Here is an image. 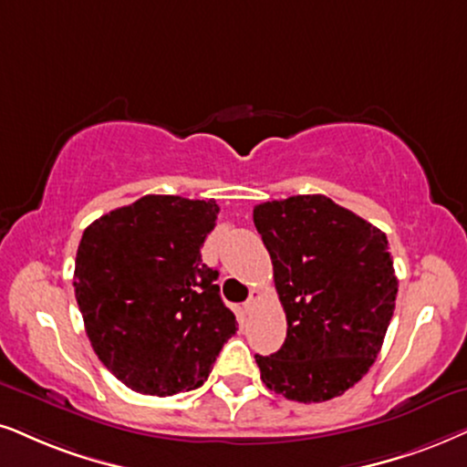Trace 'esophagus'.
<instances>
[{"mask_svg": "<svg viewBox=\"0 0 467 467\" xmlns=\"http://www.w3.org/2000/svg\"><path fill=\"white\" fill-rule=\"evenodd\" d=\"M258 299H261V293H258V291H252V293H250V297H247V302L244 304V310H245V312H252L254 308H256Z\"/></svg>", "mask_w": 467, "mask_h": 467, "instance_id": "esophagus-1", "label": "esophagus"}]
</instances>
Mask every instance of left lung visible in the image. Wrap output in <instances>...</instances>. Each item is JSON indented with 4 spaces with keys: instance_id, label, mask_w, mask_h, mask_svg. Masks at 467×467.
<instances>
[{
    "instance_id": "1",
    "label": "left lung",
    "mask_w": 467,
    "mask_h": 467,
    "mask_svg": "<svg viewBox=\"0 0 467 467\" xmlns=\"http://www.w3.org/2000/svg\"><path fill=\"white\" fill-rule=\"evenodd\" d=\"M274 265L286 340L256 356L269 390L321 403L349 390L381 351L397 302L386 233L321 193L254 206Z\"/></svg>"
}]
</instances>
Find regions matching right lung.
<instances>
[{
    "label": "right lung",
    "instance_id": "obj_1",
    "mask_svg": "<svg viewBox=\"0 0 467 467\" xmlns=\"http://www.w3.org/2000/svg\"><path fill=\"white\" fill-rule=\"evenodd\" d=\"M215 200L144 196L84 230L75 297L99 359L127 388L172 397L202 386L237 318L200 256Z\"/></svg>",
    "mask_w": 467,
    "mask_h": 467
}]
</instances>
